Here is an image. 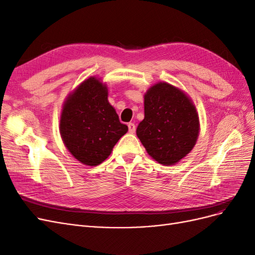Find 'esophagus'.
<instances>
[{
	"label": "esophagus",
	"mask_w": 255,
	"mask_h": 255,
	"mask_svg": "<svg viewBox=\"0 0 255 255\" xmlns=\"http://www.w3.org/2000/svg\"><path fill=\"white\" fill-rule=\"evenodd\" d=\"M128 132L129 133H135V130H136V126L134 125L133 122H129L128 125Z\"/></svg>",
	"instance_id": "1"
}]
</instances>
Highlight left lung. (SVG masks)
<instances>
[{
    "mask_svg": "<svg viewBox=\"0 0 255 255\" xmlns=\"http://www.w3.org/2000/svg\"><path fill=\"white\" fill-rule=\"evenodd\" d=\"M199 117L190 98L181 89L159 82L144 95V119L136 134L149 155L161 165H174L194 148Z\"/></svg>",
    "mask_w": 255,
    "mask_h": 255,
    "instance_id": "obj_1",
    "label": "left lung"
}]
</instances>
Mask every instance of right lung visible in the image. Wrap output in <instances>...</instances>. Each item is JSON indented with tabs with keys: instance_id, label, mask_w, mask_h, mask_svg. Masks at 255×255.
<instances>
[{
	"instance_id": "obj_1",
	"label": "right lung",
	"mask_w": 255,
	"mask_h": 255,
	"mask_svg": "<svg viewBox=\"0 0 255 255\" xmlns=\"http://www.w3.org/2000/svg\"><path fill=\"white\" fill-rule=\"evenodd\" d=\"M107 96L106 85L91 76L79 85L64 103L60 136L69 152L84 165L101 164L128 132V127L120 122Z\"/></svg>"
}]
</instances>
